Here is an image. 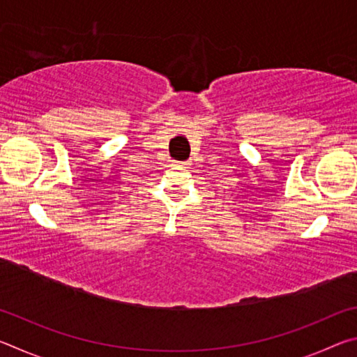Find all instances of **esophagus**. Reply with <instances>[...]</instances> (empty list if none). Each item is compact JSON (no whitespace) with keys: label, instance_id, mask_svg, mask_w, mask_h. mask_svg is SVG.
Masks as SVG:
<instances>
[{"label":"esophagus","instance_id":"obj_1","mask_svg":"<svg viewBox=\"0 0 357 357\" xmlns=\"http://www.w3.org/2000/svg\"><path fill=\"white\" fill-rule=\"evenodd\" d=\"M174 165L183 167V168H187V167H189V162H174Z\"/></svg>","mask_w":357,"mask_h":357}]
</instances>
